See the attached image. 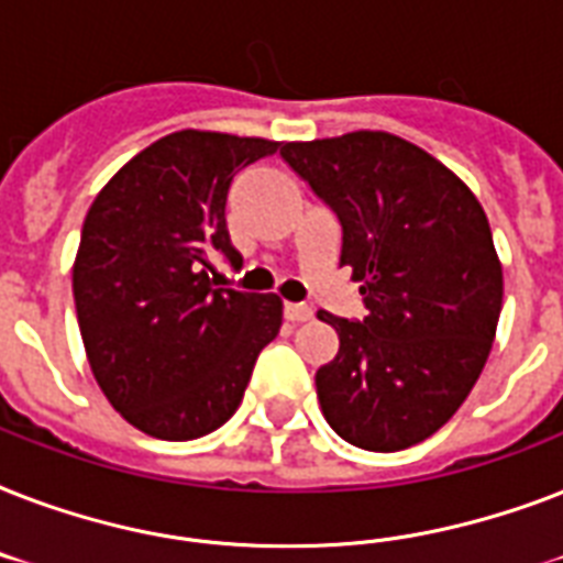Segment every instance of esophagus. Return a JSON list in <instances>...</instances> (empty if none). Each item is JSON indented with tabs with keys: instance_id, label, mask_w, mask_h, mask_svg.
I'll list each match as a JSON object with an SVG mask.
<instances>
[{
	"instance_id": "esophagus-1",
	"label": "esophagus",
	"mask_w": 563,
	"mask_h": 563,
	"mask_svg": "<svg viewBox=\"0 0 563 563\" xmlns=\"http://www.w3.org/2000/svg\"><path fill=\"white\" fill-rule=\"evenodd\" d=\"M283 316L289 318V321H295V324H300V321H309V318H312V309H309L307 303H283Z\"/></svg>"
}]
</instances>
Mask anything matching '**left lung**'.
Here are the masks:
<instances>
[{
    "label": "left lung",
    "mask_w": 563,
    "mask_h": 563,
    "mask_svg": "<svg viewBox=\"0 0 563 563\" xmlns=\"http://www.w3.org/2000/svg\"><path fill=\"white\" fill-rule=\"evenodd\" d=\"M280 157L339 219V265L368 309L318 312L339 333L316 371L321 411L353 446L406 450L453 418L497 333L503 268L485 210L444 163L383 131L286 143Z\"/></svg>",
    "instance_id": "left-lung-1"
}]
</instances>
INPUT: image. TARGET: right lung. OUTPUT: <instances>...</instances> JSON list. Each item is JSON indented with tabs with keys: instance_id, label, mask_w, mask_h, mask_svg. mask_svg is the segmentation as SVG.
<instances>
[{
	"instance_id": "right-lung-1",
	"label": "right lung",
	"mask_w": 563,
	"mask_h": 563,
	"mask_svg": "<svg viewBox=\"0 0 563 563\" xmlns=\"http://www.w3.org/2000/svg\"><path fill=\"white\" fill-rule=\"evenodd\" d=\"M280 143L178 131L110 178L84 219L73 295L92 376L113 409L163 441H192L233 418L254 362L283 321L277 295L224 289L233 268L228 195Z\"/></svg>"
}]
</instances>
